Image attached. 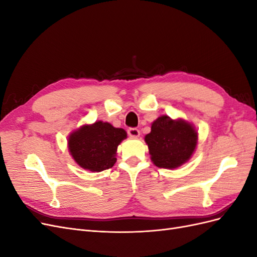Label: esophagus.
I'll return each instance as SVG.
<instances>
[{
	"mask_svg": "<svg viewBox=\"0 0 257 257\" xmlns=\"http://www.w3.org/2000/svg\"><path fill=\"white\" fill-rule=\"evenodd\" d=\"M127 134L131 138H137L139 137V135H141V132H139V130L136 127H131L127 130Z\"/></svg>",
	"mask_w": 257,
	"mask_h": 257,
	"instance_id": "1",
	"label": "esophagus"
}]
</instances>
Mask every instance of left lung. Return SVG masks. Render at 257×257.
I'll return each mask as SVG.
<instances>
[{
    "mask_svg": "<svg viewBox=\"0 0 257 257\" xmlns=\"http://www.w3.org/2000/svg\"><path fill=\"white\" fill-rule=\"evenodd\" d=\"M198 135L193 124L183 119L161 115L145 137L151 161L160 168L173 169L188 162L195 151Z\"/></svg>",
    "mask_w": 257,
    "mask_h": 257,
    "instance_id": "8db88e82",
    "label": "left lung"
}]
</instances>
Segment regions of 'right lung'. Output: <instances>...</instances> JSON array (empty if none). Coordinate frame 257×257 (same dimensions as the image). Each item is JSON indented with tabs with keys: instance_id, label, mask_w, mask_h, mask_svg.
Wrapping results in <instances>:
<instances>
[{
	"instance_id": "right-lung-1",
	"label": "right lung",
	"mask_w": 257,
	"mask_h": 257,
	"mask_svg": "<svg viewBox=\"0 0 257 257\" xmlns=\"http://www.w3.org/2000/svg\"><path fill=\"white\" fill-rule=\"evenodd\" d=\"M126 136L123 128L97 121L74 131L68 137V150L80 167L99 173L114 165L116 149Z\"/></svg>"
}]
</instances>
